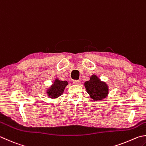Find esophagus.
<instances>
[{"instance_id":"esophagus-1","label":"esophagus","mask_w":146,"mask_h":146,"mask_svg":"<svg viewBox=\"0 0 146 146\" xmlns=\"http://www.w3.org/2000/svg\"><path fill=\"white\" fill-rule=\"evenodd\" d=\"M72 82H73V84H79V81H78V80H73L72 81Z\"/></svg>"}]
</instances>
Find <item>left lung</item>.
Returning <instances> with one entry per match:
<instances>
[{"label": "left lung", "mask_w": 146, "mask_h": 146, "mask_svg": "<svg viewBox=\"0 0 146 146\" xmlns=\"http://www.w3.org/2000/svg\"><path fill=\"white\" fill-rule=\"evenodd\" d=\"M87 93L93 100H100L106 98L109 93V88L105 82L100 81L96 75L90 77V81L84 82Z\"/></svg>", "instance_id": "1"}]
</instances>
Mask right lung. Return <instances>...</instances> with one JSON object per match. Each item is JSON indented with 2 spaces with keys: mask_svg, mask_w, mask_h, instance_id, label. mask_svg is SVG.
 Masks as SVG:
<instances>
[{
  "mask_svg": "<svg viewBox=\"0 0 146 146\" xmlns=\"http://www.w3.org/2000/svg\"><path fill=\"white\" fill-rule=\"evenodd\" d=\"M68 84L67 81H60L56 79L54 83L47 90V95L50 98H56L61 96L64 92L65 88Z\"/></svg>",
  "mask_w": 146,
  "mask_h": 146,
  "instance_id": "1",
  "label": "right lung"
}]
</instances>
